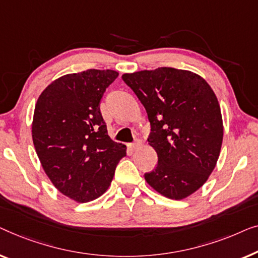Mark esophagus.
I'll list each match as a JSON object with an SVG mask.
<instances>
[{
    "instance_id": "esophagus-1",
    "label": "esophagus",
    "mask_w": 258,
    "mask_h": 258,
    "mask_svg": "<svg viewBox=\"0 0 258 258\" xmlns=\"http://www.w3.org/2000/svg\"><path fill=\"white\" fill-rule=\"evenodd\" d=\"M141 140L140 139H136V141H134V143L131 145V147H132V150H137V148H139L140 146H141Z\"/></svg>"
}]
</instances>
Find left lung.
Returning a JSON list of instances; mask_svg holds the SVG:
<instances>
[{
    "label": "left lung",
    "mask_w": 258,
    "mask_h": 258,
    "mask_svg": "<svg viewBox=\"0 0 258 258\" xmlns=\"http://www.w3.org/2000/svg\"><path fill=\"white\" fill-rule=\"evenodd\" d=\"M121 78L147 112V141L158 154L157 167L145 174V180L168 199L189 197L212 174L222 146V115L215 93L199 75L174 68Z\"/></svg>",
    "instance_id": "8db88e82"
}]
</instances>
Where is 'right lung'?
Returning a JSON list of instances; mask_svg holds the SVG:
<instances>
[{
	"instance_id": "right-lung-1",
	"label": "right lung",
	"mask_w": 258,
	"mask_h": 258,
	"mask_svg": "<svg viewBox=\"0 0 258 258\" xmlns=\"http://www.w3.org/2000/svg\"><path fill=\"white\" fill-rule=\"evenodd\" d=\"M113 70L65 75L39 96L32 140L43 169L61 194L89 202L110 187L126 146L108 137L99 104L118 77Z\"/></svg>"
}]
</instances>
